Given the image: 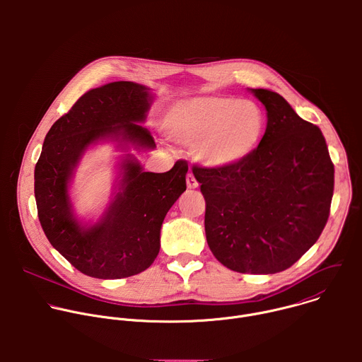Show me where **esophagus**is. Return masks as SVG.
Segmentation results:
<instances>
[{"label":"esophagus","mask_w":362,"mask_h":362,"mask_svg":"<svg viewBox=\"0 0 362 362\" xmlns=\"http://www.w3.org/2000/svg\"><path fill=\"white\" fill-rule=\"evenodd\" d=\"M186 186H187V189H196L199 186L197 180L194 179V176L192 173H187V176H186Z\"/></svg>","instance_id":"obj_1"}]
</instances>
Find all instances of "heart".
<instances>
[{
  "instance_id": "heart-1",
  "label": "heart",
  "mask_w": 362,
  "mask_h": 362,
  "mask_svg": "<svg viewBox=\"0 0 362 362\" xmlns=\"http://www.w3.org/2000/svg\"><path fill=\"white\" fill-rule=\"evenodd\" d=\"M265 126V115L256 103L216 95L179 100L162 122L169 140L193 144L194 159L218 169L246 160L261 144Z\"/></svg>"
}]
</instances>
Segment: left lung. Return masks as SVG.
Wrapping results in <instances>:
<instances>
[{"instance_id": "8db88e82", "label": "left lung", "mask_w": 362, "mask_h": 362, "mask_svg": "<svg viewBox=\"0 0 362 362\" xmlns=\"http://www.w3.org/2000/svg\"><path fill=\"white\" fill-rule=\"evenodd\" d=\"M267 110V130L232 168H193L206 200V240L216 259L240 274L292 267L324 230L334 165L322 132L267 88H249Z\"/></svg>"}]
</instances>
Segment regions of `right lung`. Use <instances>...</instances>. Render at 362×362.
Listing matches in <instances>:
<instances>
[{"label": "right lung", "mask_w": 362, "mask_h": 362, "mask_svg": "<svg viewBox=\"0 0 362 362\" xmlns=\"http://www.w3.org/2000/svg\"><path fill=\"white\" fill-rule=\"evenodd\" d=\"M153 100L148 87L133 81L93 88L44 139L34 170L38 219L53 247L87 276L120 279L146 271L159 253L165 216L186 190L185 162H176L166 173H151L126 153L105 214L95 223H86L74 214L70 183L91 146L113 141L123 151L156 148L141 126Z\"/></svg>", "instance_id": "add662e5"}]
</instances>
